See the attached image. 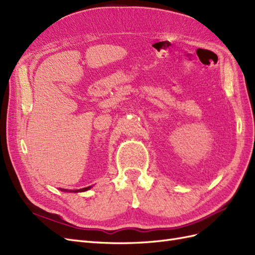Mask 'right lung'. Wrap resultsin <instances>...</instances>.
Listing matches in <instances>:
<instances>
[{
	"label": "right lung",
	"mask_w": 255,
	"mask_h": 255,
	"mask_svg": "<svg viewBox=\"0 0 255 255\" xmlns=\"http://www.w3.org/2000/svg\"><path fill=\"white\" fill-rule=\"evenodd\" d=\"M90 187H91V186L85 187V188H82V189H76V190H67V189H61V190H64V191H73V192H79V191H86V190H88Z\"/></svg>",
	"instance_id": "obj_1"
}]
</instances>
